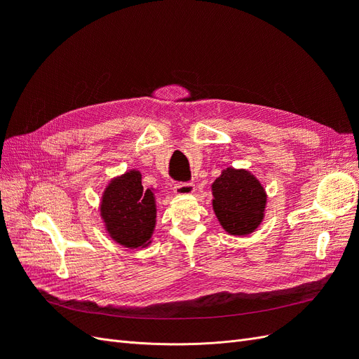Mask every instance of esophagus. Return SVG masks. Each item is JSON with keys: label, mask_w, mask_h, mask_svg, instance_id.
<instances>
[{"label": "esophagus", "mask_w": 359, "mask_h": 359, "mask_svg": "<svg viewBox=\"0 0 359 359\" xmlns=\"http://www.w3.org/2000/svg\"><path fill=\"white\" fill-rule=\"evenodd\" d=\"M194 184L193 182H177L175 187H173V191L178 196H184V194H191L194 191Z\"/></svg>", "instance_id": "obj_1"}]
</instances>
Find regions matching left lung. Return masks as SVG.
<instances>
[{
	"label": "left lung",
	"instance_id": "obj_1",
	"mask_svg": "<svg viewBox=\"0 0 359 359\" xmlns=\"http://www.w3.org/2000/svg\"><path fill=\"white\" fill-rule=\"evenodd\" d=\"M212 208L231 235H248L264 217L266 194L260 182L244 169L227 168L212 184Z\"/></svg>",
	"mask_w": 359,
	"mask_h": 359
}]
</instances>
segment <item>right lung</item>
<instances>
[{
    "instance_id": "right-lung-1",
    "label": "right lung",
    "mask_w": 359,
    "mask_h": 359,
    "mask_svg": "<svg viewBox=\"0 0 359 359\" xmlns=\"http://www.w3.org/2000/svg\"><path fill=\"white\" fill-rule=\"evenodd\" d=\"M100 211L107 232L118 244L130 248L148 244L156 226V199L153 190H144L137 170L111 181Z\"/></svg>"
}]
</instances>
